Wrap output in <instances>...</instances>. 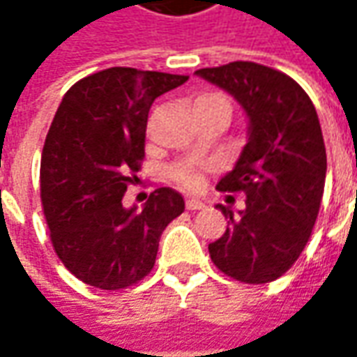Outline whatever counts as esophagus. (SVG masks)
Masks as SVG:
<instances>
[{
	"label": "esophagus",
	"instance_id": "1",
	"mask_svg": "<svg viewBox=\"0 0 357 357\" xmlns=\"http://www.w3.org/2000/svg\"><path fill=\"white\" fill-rule=\"evenodd\" d=\"M186 208L188 211H202L204 208V202H200L197 199H188L186 200Z\"/></svg>",
	"mask_w": 357,
	"mask_h": 357
}]
</instances>
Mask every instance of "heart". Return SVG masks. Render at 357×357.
Masks as SVG:
<instances>
[{
  "mask_svg": "<svg viewBox=\"0 0 357 357\" xmlns=\"http://www.w3.org/2000/svg\"><path fill=\"white\" fill-rule=\"evenodd\" d=\"M204 101H227V99H222V97H218V95H204V97L197 99V103H204ZM174 178H176L183 186L192 188V190L199 188L200 183H202L200 172L197 171L192 165H181V167H176V169H174Z\"/></svg>",
  "mask_w": 357,
  "mask_h": 357,
  "instance_id": "obj_1",
  "label": "heart"
}]
</instances>
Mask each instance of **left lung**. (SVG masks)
I'll return each mask as SVG.
<instances>
[{"mask_svg":"<svg viewBox=\"0 0 357 357\" xmlns=\"http://www.w3.org/2000/svg\"><path fill=\"white\" fill-rule=\"evenodd\" d=\"M242 107L246 144L216 188L246 195L228 218L227 232L208 244L218 270L246 284L280 278L308 242L326 183V146L316 107L294 79L250 61L199 69Z\"/></svg>","mask_w":357,"mask_h":357,"instance_id":"obj_1","label":"left lung"}]
</instances>
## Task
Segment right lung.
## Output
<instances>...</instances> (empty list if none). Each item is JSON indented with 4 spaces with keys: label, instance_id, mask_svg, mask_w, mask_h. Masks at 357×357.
<instances>
[{
    "label": "right lung",
    "instance_id": "obj_1",
    "mask_svg": "<svg viewBox=\"0 0 357 357\" xmlns=\"http://www.w3.org/2000/svg\"><path fill=\"white\" fill-rule=\"evenodd\" d=\"M188 77L111 67L65 93L41 155V202L51 242L65 268L101 290L144 278L167 225L185 211L169 186L139 208L125 206L144 157L153 101Z\"/></svg>",
    "mask_w": 357,
    "mask_h": 357
}]
</instances>
